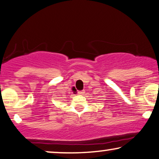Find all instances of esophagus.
Masks as SVG:
<instances>
[{
  "label": "esophagus",
  "instance_id": "1",
  "mask_svg": "<svg viewBox=\"0 0 159 159\" xmlns=\"http://www.w3.org/2000/svg\"><path fill=\"white\" fill-rule=\"evenodd\" d=\"M84 93H85V91H79V92H78V94H79V95H84Z\"/></svg>",
  "mask_w": 159,
  "mask_h": 159
}]
</instances>
